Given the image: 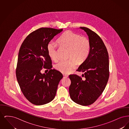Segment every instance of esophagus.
<instances>
[{
	"instance_id": "esophagus-1",
	"label": "esophagus",
	"mask_w": 129,
	"mask_h": 129,
	"mask_svg": "<svg viewBox=\"0 0 129 129\" xmlns=\"http://www.w3.org/2000/svg\"><path fill=\"white\" fill-rule=\"evenodd\" d=\"M63 77L64 78H67L68 77V75L67 74H63Z\"/></svg>"
}]
</instances>
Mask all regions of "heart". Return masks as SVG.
<instances>
[{
  "label": "heart",
  "instance_id": "heart-1",
  "mask_svg": "<svg viewBox=\"0 0 129 129\" xmlns=\"http://www.w3.org/2000/svg\"><path fill=\"white\" fill-rule=\"evenodd\" d=\"M57 43L63 48L68 49L66 60H61L56 63L55 69L63 74H67L75 69L77 63L82 64L88 57L90 52V43L88 38L80 36L71 31L65 32L58 39ZM50 57L53 60H57V47L55 43L50 42L47 45Z\"/></svg>",
  "mask_w": 129,
  "mask_h": 129
}]
</instances>
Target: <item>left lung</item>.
<instances>
[{
  "mask_svg": "<svg viewBox=\"0 0 129 129\" xmlns=\"http://www.w3.org/2000/svg\"><path fill=\"white\" fill-rule=\"evenodd\" d=\"M86 32L90 43V52L86 60L78 69L84 77L76 74L69 76L71 84L69 93L71 99L77 104L87 106L93 104L105 88L109 76V56L104 43L97 34L85 27H80Z\"/></svg>",
  "mask_w": 129,
  "mask_h": 129,
  "instance_id": "8db88e82",
  "label": "left lung"
}]
</instances>
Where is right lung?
<instances>
[{
	"mask_svg": "<svg viewBox=\"0 0 129 129\" xmlns=\"http://www.w3.org/2000/svg\"><path fill=\"white\" fill-rule=\"evenodd\" d=\"M62 30L48 27L39 28L26 37L19 49L16 78L22 92L32 104H46L55 97L63 75L52 69L47 45ZM43 67L49 69L48 73H41Z\"/></svg>",
	"mask_w": 129,
	"mask_h": 129,
	"instance_id": "1",
	"label": "right lung"
}]
</instances>
